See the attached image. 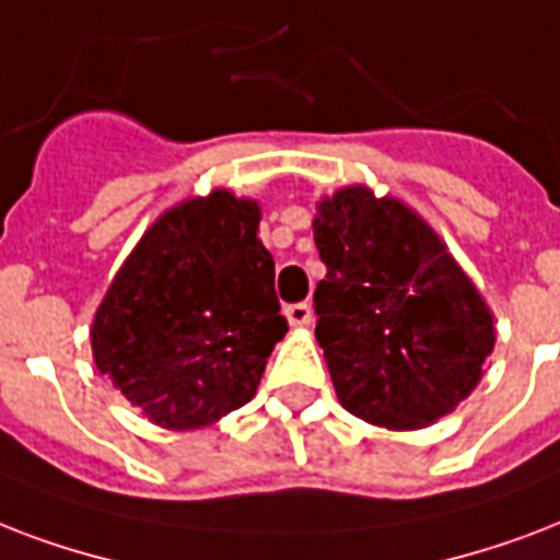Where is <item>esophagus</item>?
<instances>
[{
	"label": "esophagus",
	"instance_id": "esophagus-1",
	"mask_svg": "<svg viewBox=\"0 0 560 560\" xmlns=\"http://www.w3.org/2000/svg\"><path fill=\"white\" fill-rule=\"evenodd\" d=\"M285 318H289V324H294V327H306L312 320L310 303H289V306H285Z\"/></svg>",
	"mask_w": 560,
	"mask_h": 560
}]
</instances>
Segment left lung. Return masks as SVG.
<instances>
[{
    "label": "left lung",
    "mask_w": 560,
    "mask_h": 560,
    "mask_svg": "<svg viewBox=\"0 0 560 560\" xmlns=\"http://www.w3.org/2000/svg\"><path fill=\"white\" fill-rule=\"evenodd\" d=\"M315 339L341 406L388 429L453 411L482 376L493 318L432 228L394 198L348 186L318 203Z\"/></svg>",
    "instance_id": "left-lung-1"
}]
</instances>
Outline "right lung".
<instances>
[{
	"mask_svg": "<svg viewBox=\"0 0 560 560\" xmlns=\"http://www.w3.org/2000/svg\"><path fill=\"white\" fill-rule=\"evenodd\" d=\"M259 207L215 189L160 215L93 320L102 374L158 427H207L257 394L283 339Z\"/></svg>",
	"mask_w": 560,
	"mask_h": 560,
	"instance_id": "right-lung-1",
	"label": "right lung"
}]
</instances>
